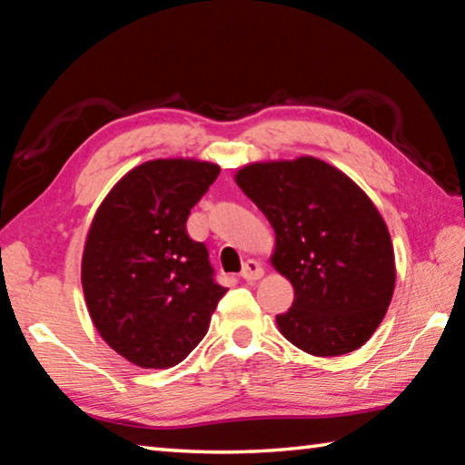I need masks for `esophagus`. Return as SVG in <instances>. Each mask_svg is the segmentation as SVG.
<instances>
[{"instance_id": "34e87169", "label": "esophagus", "mask_w": 465, "mask_h": 465, "mask_svg": "<svg viewBox=\"0 0 465 465\" xmlns=\"http://www.w3.org/2000/svg\"><path fill=\"white\" fill-rule=\"evenodd\" d=\"M242 278L245 280V282H258L260 278H263V268H262V263L260 262H255V260H248L243 263V268H242Z\"/></svg>"}]
</instances>
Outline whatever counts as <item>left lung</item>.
<instances>
[{"label": "left lung", "instance_id": "1", "mask_svg": "<svg viewBox=\"0 0 465 465\" xmlns=\"http://www.w3.org/2000/svg\"><path fill=\"white\" fill-rule=\"evenodd\" d=\"M235 183L275 232L272 265L293 285L278 330L315 358L355 351L378 330L396 288V255L378 207L313 155L253 162Z\"/></svg>", "mask_w": 465, "mask_h": 465}]
</instances>
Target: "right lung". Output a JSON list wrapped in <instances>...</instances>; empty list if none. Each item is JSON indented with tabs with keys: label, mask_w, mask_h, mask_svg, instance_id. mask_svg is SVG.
I'll return each mask as SVG.
<instances>
[{
	"label": "right lung",
	"mask_w": 465,
	"mask_h": 465,
	"mask_svg": "<svg viewBox=\"0 0 465 465\" xmlns=\"http://www.w3.org/2000/svg\"><path fill=\"white\" fill-rule=\"evenodd\" d=\"M222 167L193 157L135 165L97 207L85 235L82 285L97 333L143 370L183 361L210 330L225 288L187 215Z\"/></svg>",
	"instance_id": "add662e5"
}]
</instances>
